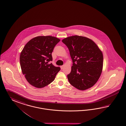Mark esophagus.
<instances>
[{
  "label": "esophagus",
  "mask_w": 126,
  "mask_h": 126,
  "mask_svg": "<svg viewBox=\"0 0 126 126\" xmlns=\"http://www.w3.org/2000/svg\"><path fill=\"white\" fill-rule=\"evenodd\" d=\"M60 67H61V69H63V68H64V65H62V66H60Z\"/></svg>",
  "instance_id": "obj_1"
}]
</instances>
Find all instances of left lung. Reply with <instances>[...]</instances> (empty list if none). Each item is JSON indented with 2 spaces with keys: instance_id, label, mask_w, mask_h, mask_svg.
Instances as JSON below:
<instances>
[{
  "instance_id": "1",
  "label": "left lung",
  "mask_w": 126,
  "mask_h": 126,
  "mask_svg": "<svg viewBox=\"0 0 126 126\" xmlns=\"http://www.w3.org/2000/svg\"><path fill=\"white\" fill-rule=\"evenodd\" d=\"M69 49L73 62L67 75L71 85L84 90L93 86L102 74L103 57L93 41L86 37L73 36L62 40Z\"/></svg>"
}]
</instances>
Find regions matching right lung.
I'll use <instances>...</instances> for the list:
<instances>
[{"label":"right lung","instance_id":"add662e5","mask_svg":"<svg viewBox=\"0 0 126 126\" xmlns=\"http://www.w3.org/2000/svg\"><path fill=\"white\" fill-rule=\"evenodd\" d=\"M60 41L52 36H38L24 46L21 52L20 63L23 74L31 85L42 88L54 80L60 68L48 63L52 61L51 53Z\"/></svg>","mask_w":126,"mask_h":126}]
</instances>
